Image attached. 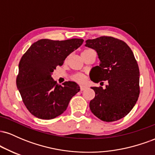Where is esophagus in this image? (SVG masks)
<instances>
[{"mask_svg":"<svg viewBox=\"0 0 155 155\" xmlns=\"http://www.w3.org/2000/svg\"><path fill=\"white\" fill-rule=\"evenodd\" d=\"M86 88L87 86H85V85H81V86H80V90H81V91H83V90H84Z\"/></svg>","mask_w":155,"mask_h":155,"instance_id":"obj_1","label":"esophagus"}]
</instances>
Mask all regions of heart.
I'll use <instances>...</instances> for the list:
<instances>
[{"label":"heart","mask_w":155,"mask_h":155,"mask_svg":"<svg viewBox=\"0 0 155 155\" xmlns=\"http://www.w3.org/2000/svg\"><path fill=\"white\" fill-rule=\"evenodd\" d=\"M88 50H90V49H86V50L84 51L83 52H84V51H87ZM73 79H74V80H75V81H78V82L82 83V82H84V81H85V80H86V76L84 75V74H76L74 77H73Z\"/></svg>","instance_id":"1"}]
</instances>
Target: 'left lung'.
I'll list each match as a JSON object with an SVG mask.
<instances>
[{
    "label": "left lung",
    "instance_id": "8db88e82",
    "mask_svg": "<svg viewBox=\"0 0 155 155\" xmlns=\"http://www.w3.org/2000/svg\"><path fill=\"white\" fill-rule=\"evenodd\" d=\"M85 42V47L95 50L100 60L99 65L90 71V79L108 83L105 89L91 87L95 96L90 102V110L104 122L120 120L132 110L139 96V68L134 54L125 42L113 37Z\"/></svg>",
    "mask_w": 155,
    "mask_h": 155
}]
</instances>
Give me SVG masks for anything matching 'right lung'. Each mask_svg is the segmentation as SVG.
Masks as SVG:
<instances>
[{
	"label": "right lung",
	"mask_w": 155,
	"mask_h": 155,
	"mask_svg": "<svg viewBox=\"0 0 155 155\" xmlns=\"http://www.w3.org/2000/svg\"><path fill=\"white\" fill-rule=\"evenodd\" d=\"M83 41L81 38L41 39L23 54L19 63L17 87L33 116L41 120L60 116L66 110L73 96L79 92V85L75 81H65L61 86L51 75L56 66L63 65L65 58Z\"/></svg>",
	"instance_id": "add662e5"
}]
</instances>
